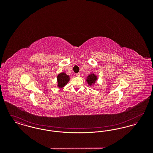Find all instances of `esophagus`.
I'll return each instance as SVG.
<instances>
[{
  "label": "esophagus",
  "instance_id": "34e87169",
  "mask_svg": "<svg viewBox=\"0 0 153 153\" xmlns=\"http://www.w3.org/2000/svg\"><path fill=\"white\" fill-rule=\"evenodd\" d=\"M76 76H77V77H80V73H76Z\"/></svg>",
  "mask_w": 153,
  "mask_h": 153
}]
</instances>
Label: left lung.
Returning <instances> with one entry per match:
<instances>
[{
	"mask_svg": "<svg viewBox=\"0 0 153 153\" xmlns=\"http://www.w3.org/2000/svg\"><path fill=\"white\" fill-rule=\"evenodd\" d=\"M97 79V76L95 75V74L93 73V74H90L89 76H88L86 81L88 84L91 86L92 84H95Z\"/></svg>",
	"mask_w": 153,
	"mask_h": 153,
	"instance_id": "1",
	"label": "left lung"
}]
</instances>
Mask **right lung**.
<instances>
[{
    "label": "right lung",
    "instance_id": "right-lung-1",
    "mask_svg": "<svg viewBox=\"0 0 153 153\" xmlns=\"http://www.w3.org/2000/svg\"><path fill=\"white\" fill-rule=\"evenodd\" d=\"M69 80H70L69 76L67 75L65 73L62 72V73H59L57 77V80L58 82L57 86L60 88L64 87L69 82Z\"/></svg>",
    "mask_w": 153,
    "mask_h": 153
}]
</instances>
